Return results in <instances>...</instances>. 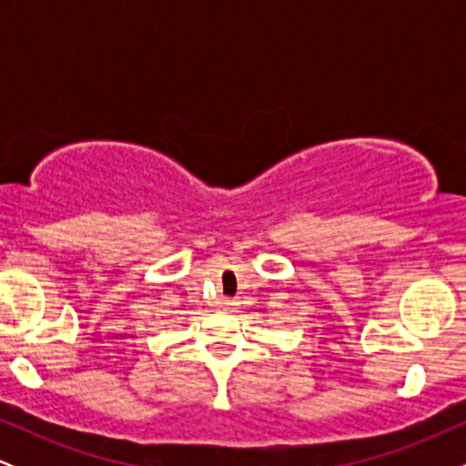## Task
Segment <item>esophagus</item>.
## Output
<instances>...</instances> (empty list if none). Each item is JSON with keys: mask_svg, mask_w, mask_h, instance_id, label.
Wrapping results in <instances>:
<instances>
[{"mask_svg": "<svg viewBox=\"0 0 466 466\" xmlns=\"http://www.w3.org/2000/svg\"><path fill=\"white\" fill-rule=\"evenodd\" d=\"M229 307H232V302H229V300H221V309H229Z\"/></svg>", "mask_w": 466, "mask_h": 466, "instance_id": "obj_1", "label": "esophagus"}]
</instances>
